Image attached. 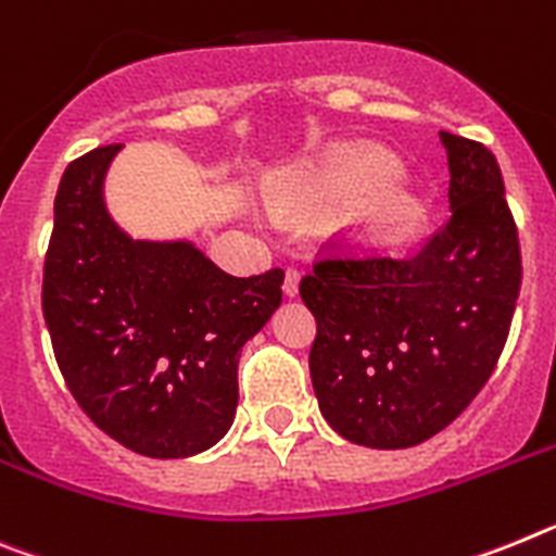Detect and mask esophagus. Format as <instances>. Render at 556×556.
Segmentation results:
<instances>
[{
    "label": "esophagus",
    "mask_w": 556,
    "mask_h": 556,
    "mask_svg": "<svg viewBox=\"0 0 556 556\" xmlns=\"http://www.w3.org/2000/svg\"><path fill=\"white\" fill-rule=\"evenodd\" d=\"M282 291H285V296H296V293H299V271H296V268H288V271H285Z\"/></svg>",
    "instance_id": "obj_1"
}]
</instances>
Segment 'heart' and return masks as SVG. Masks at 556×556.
Segmentation results:
<instances>
[{"label":"heart","mask_w":556,"mask_h":556,"mask_svg":"<svg viewBox=\"0 0 556 556\" xmlns=\"http://www.w3.org/2000/svg\"><path fill=\"white\" fill-rule=\"evenodd\" d=\"M285 206L352 204V224L369 243H397L419 220L412 192L394 181V164L378 151H355L325 176H291L277 190Z\"/></svg>","instance_id":"1"}]
</instances>
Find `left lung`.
<instances>
[{
  "label": "left lung",
  "instance_id": "8db88e82",
  "mask_svg": "<svg viewBox=\"0 0 556 556\" xmlns=\"http://www.w3.org/2000/svg\"><path fill=\"white\" fill-rule=\"evenodd\" d=\"M451 220L414 254L327 257L299 285L316 316L321 417L364 447L431 439L490 380L520 293L518 229L481 142L439 131Z\"/></svg>",
  "mask_w": 556,
  "mask_h": 556
}]
</instances>
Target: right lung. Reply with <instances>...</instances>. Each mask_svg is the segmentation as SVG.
Returning a JSON list of instances; mask_svg holds the SVG:
<instances>
[{"instance_id": "obj_1", "label": "right lung", "mask_w": 556, "mask_h": 556, "mask_svg": "<svg viewBox=\"0 0 556 556\" xmlns=\"http://www.w3.org/2000/svg\"><path fill=\"white\" fill-rule=\"evenodd\" d=\"M119 151L75 159L58 185L45 321L100 431L142 456H195L235 422L240 350L282 302L285 274L231 277L190 240H134L103 198Z\"/></svg>"}]
</instances>
